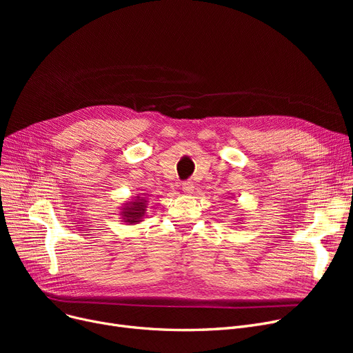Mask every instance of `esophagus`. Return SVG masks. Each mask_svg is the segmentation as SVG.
<instances>
[{
  "label": "esophagus",
  "mask_w": 353,
  "mask_h": 353,
  "mask_svg": "<svg viewBox=\"0 0 353 353\" xmlns=\"http://www.w3.org/2000/svg\"><path fill=\"white\" fill-rule=\"evenodd\" d=\"M183 192L186 193V194H193L194 193V184H193V181L183 183Z\"/></svg>",
  "instance_id": "34e87169"
}]
</instances>
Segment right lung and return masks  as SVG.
Masks as SVG:
<instances>
[{"label":"right lung","mask_w":353,"mask_h":353,"mask_svg":"<svg viewBox=\"0 0 353 353\" xmlns=\"http://www.w3.org/2000/svg\"><path fill=\"white\" fill-rule=\"evenodd\" d=\"M147 210L145 197L136 196L134 199L125 201L120 209V216L127 225H137L144 219Z\"/></svg>","instance_id":"right-lung-1"}]
</instances>
